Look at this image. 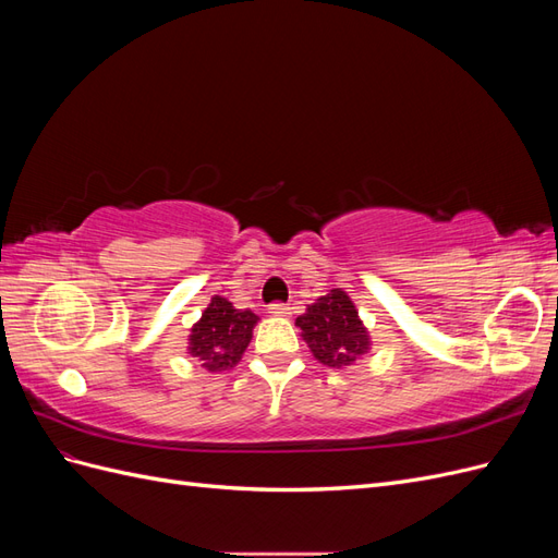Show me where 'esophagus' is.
<instances>
[{"label": "esophagus", "instance_id": "esophagus-1", "mask_svg": "<svg viewBox=\"0 0 558 558\" xmlns=\"http://www.w3.org/2000/svg\"><path fill=\"white\" fill-rule=\"evenodd\" d=\"M267 312L272 316H289L291 314V307L283 305V302H272V305L267 307Z\"/></svg>", "mask_w": 558, "mask_h": 558}]
</instances>
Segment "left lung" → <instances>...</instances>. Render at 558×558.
Wrapping results in <instances>:
<instances>
[{
  "instance_id": "1",
  "label": "left lung",
  "mask_w": 558,
  "mask_h": 558,
  "mask_svg": "<svg viewBox=\"0 0 558 558\" xmlns=\"http://www.w3.org/2000/svg\"><path fill=\"white\" fill-rule=\"evenodd\" d=\"M302 340L318 363L342 369L353 365L373 349L369 332L359 316L356 305L342 289L316 298L305 314L295 318Z\"/></svg>"
}]
</instances>
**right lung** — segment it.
Segmentation results:
<instances>
[{"instance_id": "add662e5", "label": "right lung", "mask_w": 558, "mask_h": 558, "mask_svg": "<svg viewBox=\"0 0 558 558\" xmlns=\"http://www.w3.org/2000/svg\"><path fill=\"white\" fill-rule=\"evenodd\" d=\"M256 324L251 310H234L228 298L214 295L191 328L189 353L209 373H223L242 361Z\"/></svg>"}]
</instances>
